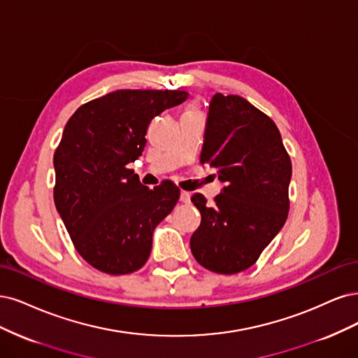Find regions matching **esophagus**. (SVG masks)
<instances>
[{
	"instance_id": "34e87169",
	"label": "esophagus",
	"mask_w": 358,
	"mask_h": 358,
	"mask_svg": "<svg viewBox=\"0 0 358 358\" xmlns=\"http://www.w3.org/2000/svg\"><path fill=\"white\" fill-rule=\"evenodd\" d=\"M180 201H181V202H184V203L190 202V193H189V192H184V190H181V193H180Z\"/></svg>"
}]
</instances>
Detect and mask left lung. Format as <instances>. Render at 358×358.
Segmentation results:
<instances>
[{
	"label": "left lung",
	"instance_id": "obj_1",
	"mask_svg": "<svg viewBox=\"0 0 358 358\" xmlns=\"http://www.w3.org/2000/svg\"><path fill=\"white\" fill-rule=\"evenodd\" d=\"M201 164L224 182L214 203L194 193L201 226L190 238L205 269L232 275L248 269L284 226L290 201L292 160L266 114L238 95L210 102Z\"/></svg>",
	"mask_w": 358,
	"mask_h": 358
}]
</instances>
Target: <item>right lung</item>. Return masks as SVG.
Wrapping results in <instances>:
<instances>
[{"instance_id": "1", "label": "right lung", "mask_w": 358, "mask_h": 358, "mask_svg": "<svg viewBox=\"0 0 358 358\" xmlns=\"http://www.w3.org/2000/svg\"><path fill=\"white\" fill-rule=\"evenodd\" d=\"M187 96L122 89L83 103L66 122L53 156V198L78 255L95 269L126 275L147 262L153 230L180 189L171 181L148 189L128 165L141 156L152 119Z\"/></svg>"}]
</instances>
